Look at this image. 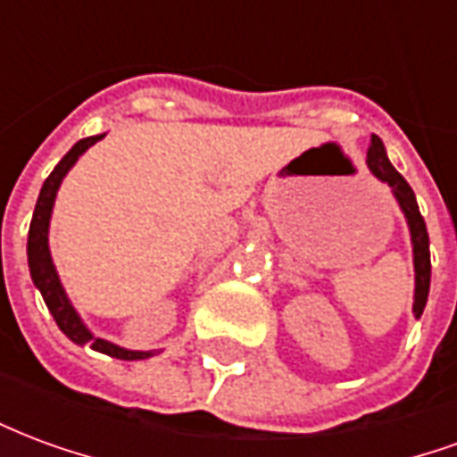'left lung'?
Returning <instances> with one entry per match:
<instances>
[{"label":"left lung","instance_id":"1","mask_svg":"<svg viewBox=\"0 0 457 457\" xmlns=\"http://www.w3.org/2000/svg\"><path fill=\"white\" fill-rule=\"evenodd\" d=\"M367 163H370V169H372L374 176L379 180H384V183L394 190V195L399 200L403 215L409 220V229H411L413 242V267H416V298H413V313L419 318L423 313V308H426L428 288H431V252H428L426 222H423L421 212H419V203H416V195H413L411 186H409L402 173L389 163L382 139H379L377 134H372V139H370Z\"/></svg>","mask_w":457,"mask_h":457}]
</instances>
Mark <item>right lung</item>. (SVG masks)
Instances as JSON below:
<instances>
[{
    "instance_id": "obj_1",
    "label": "right lung",
    "mask_w": 457,
    "mask_h": 457,
    "mask_svg": "<svg viewBox=\"0 0 457 457\" xmlns=\"http://www.w3.org/2000/svg\"><path fill=\"white\" fill-rule=\"evenodd\" d=\"M100 139H103V137H87V139L78 141L73 149L68 151L63 159L58 161V166L51 170V176L44 180V188H41L38 200H36L31 228H29V245H26V252H29V269H31V278H34V284L38 287V291H41V296H44L46 306L51 311L54 320L73 343H90L93 350L110 354V357H117V360H144V357H151V353H134V350L117 347V345L107 343V340L95 337L93 333L80 323V318L75 313V308L71 306V301H68L63 287H61V281H58L54 262H51V252H48V220H51V210H54L55 190L61 186V180H63L65 173L71 170V166L78 161V156H80L83 151L90 149L95 141Z\"/></svg>"
}]
</instances>
